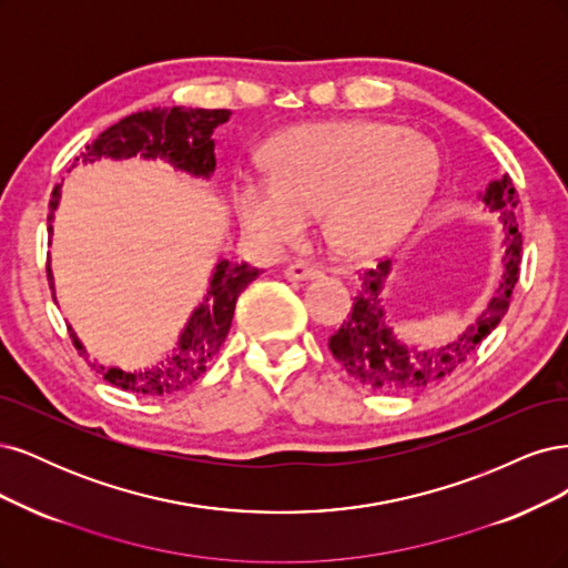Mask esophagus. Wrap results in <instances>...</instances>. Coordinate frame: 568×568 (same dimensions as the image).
Returning <instances> with one entry per match:
<instances>
[{
	"mask_svg": "<svg viewBox=\"0 0 568 568\" xmlns=\"http://www.w3.org/2000/svg\"><path fill=\"white\" fill-rule=\"evenodd\" d=\"M283 273L287 281H314V278L323 276V271L318 266H311V264H290Z\"/></svg>",
	"mask_w": 568,
	"mask_h": 568,
	"instance_id": "1",
	"label": "esophagus"
}]
</instances>
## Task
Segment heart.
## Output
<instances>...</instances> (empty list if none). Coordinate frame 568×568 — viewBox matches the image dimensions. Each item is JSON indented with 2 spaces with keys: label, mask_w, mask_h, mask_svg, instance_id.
<instances>
[{
  "label": "heart",
  "mask_w": 568,
  "mask_h": 568,
  "mask_svg": "<svg viewBox=\"0 0 568 568\" xmlns=\"http://www.w3.org/2000/svg\"><path fill=\"white\" fill-rule=\"evenodd\" d=\"M268 164L271 179L241 174L233 184L250 241L278 252L321 212L325 235L349 260L404 241L442 172L432 141L373 120L295 126L271 143Z\"/></svg>",
  "instance_id": "1"
}]
</instances>
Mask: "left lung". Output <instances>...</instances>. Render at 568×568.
I'll use <instances>...</instances> for the list:
<instances>
[{"mask_svg": "<svg viewBox=\"0 0 568 568\" xmlns=\"http://www.w3.org/2000/svg\"><path fill=\"white\" fill-rule=\"evenodd\" d=\"M479 200L488 212L498 214L500 222L503 271L496 295L488 300L486 308L460 335L442 346H423L396 335L394 318L387 308V287L394 268L392 260L361 273L349 316L327 346L346 373L365 387L384 394L425 389L450 375L457 365H463L477 349V344L490 335V331H496L505 318L521 264V233L515 216L519 197L511 179L503 174L500 179L490 181L486 191L479 193Z\"/></svg>", "mask_w": 568, "mask_h": 568, "instance_id": "1", "label": "left lung"}]
</instances>
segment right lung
Here are the masks:
<instances>
[{
    "label": "right lung",
    "mask_w": 568,
    "mask_h": 568,
    "mask_svg": "<svg viewBox=\"0 0 568 568\" xmlns=\"http://www.w3.org/2000/svg\"><path fill=\"white\" fill-rule=\"evenodd\" d=\"M231 118V111H207V108H153L126 115L118 124L108 126L94 141L87 145V151L75 158L72 168L78 164H94L101 160H160L168 162L181 174L207 181L216 170L214 158V130ZM70 168V170H72ZM68 170V172H70ZM61 186L53 189L49 203V237L53 235V219L61 205ZM47 276L57 302V287H53V271L47 264ZM260 276V268L243 264H233L229 260H219L212 268L205 297L191 311L186 325L181 327L172 349L158 363L143 365V368L124 371L118 365H103L97 358L91 361V368L103 375L115 387L124 392H136L145 396H168L176 394L200 375L207 371V365L216 356L219 346L226 342L231 331L235 302L241 292ZM70 337L75 342L82 356L89 358L82 339L70 325Z\"/></svg>",
    "instance_id": "right-lung-1"
}]
</instances>
